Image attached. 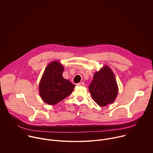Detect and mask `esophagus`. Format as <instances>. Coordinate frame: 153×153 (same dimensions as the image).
I'll return each instance as SVG.
<instances>
[{
    "label": "esophagus",
    "mask_w": 153,
    "mask_h": 153,
    "mask_svg": "<svg viewBox=\"0 0 153 153\" xmlns=\"http://www.w3.org/2000/svg\"><path fill=\"white\" fill-rule=\"evenodd\" d=\"M85 84H84V83L83 82H79V83H77V85L78 86H83Z\"/></svg>",
    "instance_id": "obj_1"
}]
</instances>
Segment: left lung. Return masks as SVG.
Segmentation results:
<instances>
[{
	"label": "left lung",
	"mask_w": 153,
	"mask_h": 153,
	"mask_svg": "<svg viewBox=\"0 0 153 153\" xmlns=\"http://www.w3.org/2000/svg\"><path fill=\"white\" fill-rule=\"evenodd\" d=\"M88 89L93 99L99 105L105 106L112 103L117 97L118 88L110 68L104 66L100 71L95 73Z\"/></svg>",
	"instance_id": "left-lung-1"
}]
</instances>
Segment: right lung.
<instances>
[{"label":"right lung","instance_id":"obj_1","mask_svg":"<svg viewBox=\"0 0 153 153\" xmlns=\"http://www.w3.org/2000/svg\"><path fill=\"white\" fill-rule=\"evenodd\" d=\"M63 67L58 61L50 63L45 70L39 84V93L47 103L57 104L70 95L75 85L62 76Z\"/></svg>","mask_w":153,"mask_h":153}]
</instances>
